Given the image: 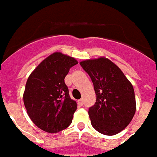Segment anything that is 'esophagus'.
<instances>
[{"mask_svg":"<svg viewBox=\"0 0 157 157\" xmlns=\"http://www.w3.org/2000/svg\"><path fill=\"white\" fill-rule=\"evenodd\" d=\"M77 104H78V106H80V107L83 105V100H82V99L78 100V101H77Z\"/></svg>","mask_w":157,"mask_h":157,"instance_id":"esophagus-1","label":"esophagus"}]
</instances>
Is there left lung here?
<instances>
[{
	"instance_id": "8db88e82",
	"label": "left lung",
	"mask_w": 157,
	"mask_h": 157,
	"mask_svg": "<svg viewBox=\"0 0 157 157\" xmlns=\"http://www.w3.org/2000/svg\"><path fill=\"white\" fill-rule=\"evenodd\" d=\"M80 65L92 79L97 100L88 110L93 128L106 135H114L131 122L136 110L133 86L110 59H86Z\"/></svg>"
}]
</instances>
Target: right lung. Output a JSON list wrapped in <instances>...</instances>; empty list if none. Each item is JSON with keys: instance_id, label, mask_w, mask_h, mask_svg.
Wrapping results in <instances>:
<instances>
[{"instance_id": "right-lung-1", "label": "right lung", "mask_w": 157, "mask_h": 157, "mask_svg": "<svg viewBox=\"0 0 157 157\" xmlns=\"http://www.w3.org/2000/svg\"><path fill=\"white\" fill-rule=\"evenodd\" d=\"M76 64L73 57L55 52L29 76L23 102L29 118L42 130L58 133L71 124L77 105L69 95L65 77Z\"/></svg>"}]
</instances>
